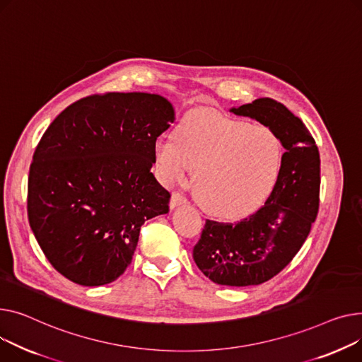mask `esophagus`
Segmentation results:
<instances>
[{"label": "esophagus", "instance_id": "34e87169", "mask_svg": "<svg viewBox=\"0 0 362 362\" xmlns=\"http://www.w3.org/2000/svg\"><path fill=\"white\" fill-rule=\"evenodd\" d=\"M187 203V199L178 193V191H175V193H173L171 196V202H169V206H171V209H175L177 206H181V204H185Z\"/></svg>", "mask_w": 362, "mask_h": 362}]
</instances>
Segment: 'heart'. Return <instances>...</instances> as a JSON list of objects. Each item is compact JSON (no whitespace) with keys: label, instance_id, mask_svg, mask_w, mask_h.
Returning <instances> with one entry per match:
<instances>
[{"label":"heart","instance_id":"obj_1","mask_svg":"<svg viewBox=\"0 0 362 362\" xmlns=\"http://www.w3.org/2000/svg\"><path fill=\"white\" fill-rule=\"evenodd\" d=\"M159 180L182 182L193 171V189L207 214L238 219L273 193L284 165L281 139L266 125H248L210 111L187 114L173 139L153 147Z\"/></svg>","mask_w":362,"mask_h":362}]
</instances>
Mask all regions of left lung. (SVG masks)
Instances as JSON below:
<instances>
[{
    "label": "left lung",
    "mask_w": 362,
    "mask_h": 362,
    "mask_svg": "<svg viewBox=\"0 0 362 362\" xmlns=\"http://www.w3.org/2000/svg\"><path fill=\"white\" fill-rule=\"evenodd\" d=\"M230 111L278 134L286 151L282 173L266 203L248 218L207 219L193 259L211 282L251 286L282 272L305 243L320 204V153L304 122L278 100L260 98Z\"/></svg>",
    "instance_id": "8db88e82"
}]
</instances>
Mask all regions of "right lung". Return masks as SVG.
<instances>
[{"instance_id": "obj_1", "label": "right lung", "mask_w": 362, "mask_h": 362, "mask_svg": "<svg viewBox=\"0 0 362 362\" xmlns=\"http://www.w3.org/2000/svg\"><path fill=\"white\" fill-rule=\"evenodd\" d=\"M171 102L108 92L67 106L37 143L28 216L45 257L83 286L111 284L130 266L140 228L169 211L152 174L153 147L174 122Z\"/></svg>"}]
</instances>
